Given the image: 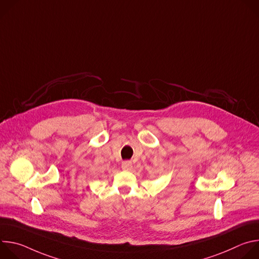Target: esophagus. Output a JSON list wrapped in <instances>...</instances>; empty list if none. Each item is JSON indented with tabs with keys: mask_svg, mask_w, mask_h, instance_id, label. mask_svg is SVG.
<instances>
[{
	"mask_svg": "<svg viewBox=\"0 0 259 259\" xmlns=\"http://www.w3.org/2000/svg\"><path fill=\"white\" fill-rule=\"evenodd\" d=\"M122 169L125 171H130L132 169V163L130 161H124L122 163Z\"/></svg>",
	"mask_w": 259,
	"mask_h": 259,
	"instance_id": "esophagus-1",
	"label": "esophagus"
}]
</instances>
